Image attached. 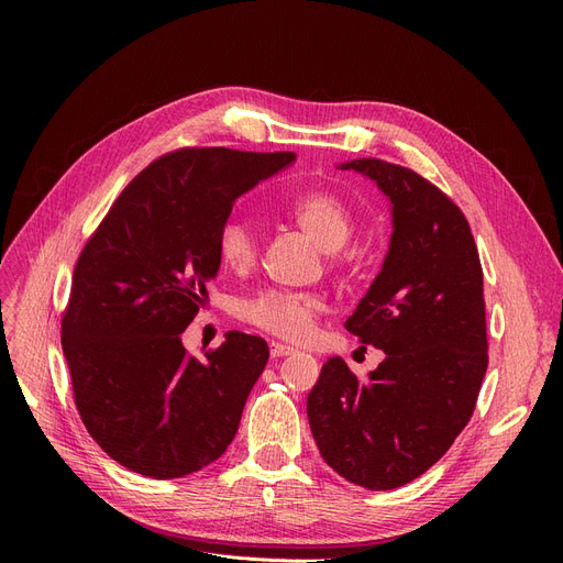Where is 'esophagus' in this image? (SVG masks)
<instances>
[{
	"instance_id": "esophagus-1",
	"label": "esophagus",
	"mask_w": 563,
	"mask_h": 563,
	"mask_svg": "<svg viewBox=\"0 0 563 563\" xmlns=\"http://www.w3.org/2000/svg\"><path fill=\"white\" fill-rule=\"evenodd\" d=\"M269 351L274 358H285V356H291L294 349L287 346V344H280V342H269Z\"/></svg>"
}]
</instances>
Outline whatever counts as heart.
I'll return each mask as SVG.
<instances>
[{
	"instance_id": "obj_1",
	"label": "heart",
	"mask_w": 563,
	"mask_h": 563,
	"mask_svg": "<svg viewBox=\"0 0 563 563\" xmlns=\"http://www.w3.org/2000/svg\"><path fill=\"white\" fill-rule=\"evenodd\" d=\"M289 219L297 221L323 251L342 249L353 234V214L346 202L327 189H312L287 202ZM221 262L232 272L251 269L257 257V232L246 217H230L217 234ZM327 310L314 291L269 287L244 299L236 314L251 327L289 342H303L314 333L317 319Z\"/></svg>"
}]
</instances>
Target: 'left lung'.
Listing matches in <instances>:
<instances>
[{"label":"left lung","instance_id":"1","mask_svg":"<svg viewBox=\"0 0 563 563\" xmlns=\"http://www.w3.org/2000/svg\"><path fill=\"white\" fill-rule=\"evenodd\" d=\"M340 168L367 175L393 202L390 251L344 321L386 361L361 380L331 358L308 420L338 475L390 490L424 475L475 412L488 367L484 272L467 219L422 175L372 157Z\"/></svg>","mask_w":563,"mask_h":563}]
</instances>
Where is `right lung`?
Here are the masks:
<instances>
[{
	"mask_svg": "<svg viewBox=\"0 0 563 563\" xmlns=\"http://www.w3.org/2000/svg\"><path fill=\"white\" fill-rule=\"evenodd\" d=\"M294 157L180 147L143 168L88 236L62 346L86 431L132 472L185 477L232 442L269 346L230 331L198 361L180 335L221 266L232 202Z\"/></svg>",
	"mask_w": 563,
	"mask_h": 563,
	"instance_id": "obj_1",
	"label": "right lung"
}]
</instances>
